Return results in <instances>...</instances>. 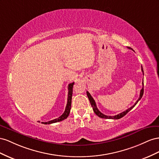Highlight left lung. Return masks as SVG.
<instances>
[{"label":"left lung","mask_w":159,"mask_h":159,"mask_svg":"<svg viewBox=\"0 0 159 159\" xmlns=\"http://www.w3.org/2000/svg\"><path fill=\"white\" fill-rule=\"evenodd\" d=\"M128 48H129V49H132V48H130V47H128ZM132 50H133V49H132ZM141 70H142V72H143V75H144V71H143V66H141ZM142 83H143V88H142L141 90H140L139 98V99L137 101V102H136L134 103V105H133L132 107H130L129 108H128L127 110H126V111H125L124 112H121V113H119V115H115V116H107V115H105L102 114V112H100V111H98V108L97 107L96 102H95L94 100L93 99V98L92 97L91 95H90V94L88 91H87V94L88 98H89V101H90V105H91V106H92V107H93V109L94 113H95V114H96L98 116H99L100 118H102V119H120V118L123 117L125 115H126V114H127V113H128L131 109H133V108L134 107V106H135L136 105H137V102L140 101V98H142L143 95V93H144V83H143V81Z\"/></svg>","instance_id":"left-lung-1"}]
</instances>
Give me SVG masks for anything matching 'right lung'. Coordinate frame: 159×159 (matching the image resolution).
I'll return each mask as SVG.
<instances>
[{
  "mask_svg": "<svg viewBox=\"0 0 159 159\" xmlns=\"http://www.w3.org/2000/svg\"><path fill=\"white\" fill-rule=\"evenodd\" d=\"M75 83H70L68 86V90H69V93H68V98H67V104L66 106V108L65 111L64 112L63 114L59 116L57 119H55L52 120H50L48 122H43V124H45V125H49V124H52V123H55V122H60L62 121L63 120L66 119V118L68 117V116L69 115V113L70 111V108H71V102H72V88H73V85H74Z\"/></svg>",
  "mask_w": 159,
  "mask_h": 159,
  "instance_id": "right-lung-1",
  "label": "right lung"
}]
</instances>
